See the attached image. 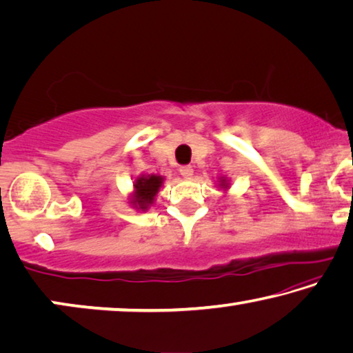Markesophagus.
I'll list each match as a JSON object with an SVG mask.
<instances>
[{
	"instance_id": "1",
	"label": "esophagus",
	"mask_w": 353,
	"mask_h": 353,
	"mask_svg": "<svg viewBox=\"0 0 353 353\" xmlns=\"http://www.w3.org/2000/svg\"><path fill=\"white\" fill-rule=\"evenodd\" d=\"M180 173H181L183 178H191L194 170H192L191 165H183V167H180Z\"/></svg>"
}]
</instances>
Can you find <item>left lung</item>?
<instances>
[{
	"label": "left lung",
	"mask_w": 353,
	"mask_h": 353,
	"mask_svg": "<svg viewBox=\"0 0 353 353\" xmlns=\"http://www.w3.org/2000/svg\"><path fill=\"white\" fill-rule=\"evenodd\" d=\"M219 186L221 188H224V189H228V181H226V178H221V181H219Z\"/></svg>",
	"instance_id": "left-lung-1"
}]
</instances>
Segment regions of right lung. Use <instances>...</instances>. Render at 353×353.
Here are the masks:
<instances>
[{
	"label": "right lung",
	"instance_id": "1",
	"mask_svg": "<svg viewBox=\"0 0 353 353\" xmlns=\"http://www.w3.org/2000/svg\"><path fill=\"white\" fill-rule=\"evenodd\" d=\"M164 183V178L159 175H141L134 183V194H132L130 203L137 210H148L152 205L154 197Z\"/></svg>",
	"mask_w": 353,
	"mask_h": 353
}]
</instances>
